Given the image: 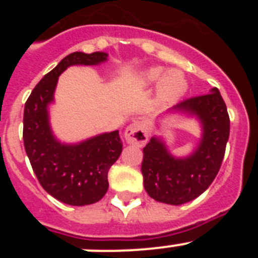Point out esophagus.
<instances>
[{
  "label": "esophagus",
  "instance_id": "34e87169",
  "mask_svg": "<svg viewBox=\"0 0 258 258\" xmlns=\"http://www.w3.org/2000/svg\"><path fill=\"white\" fill-rule=\"evenodd\" d=\"M125 140L127 143L143 146L149 140V124L145 120H137L125 131Z\"/></svg>",
  "mask_w": 258,
  "mask_h": 258
}]
</instances>
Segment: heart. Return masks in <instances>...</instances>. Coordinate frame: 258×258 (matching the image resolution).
Masks as SVG:
<instances>
[{
	"label": "heart",
	"mask_w": 258,
	"mask_h": 258,
	"mask_svg": "<svg viewBox=\"0 0 258 258\" xmlns=\"http://www.w3.org/2000/svg\"><path fill=\"white\" fill-rule=\"evenodd\" d=\"M141 80L145 85L160 83L159 94L161 99L166 102H172L179 98L187 89V81L184 79L183 74L177 70L164 72V68L161 67L150 68L142 75Z\"/></svg>",
	"instance_id": "obj_1"
}]
</instances>
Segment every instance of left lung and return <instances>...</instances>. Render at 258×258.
Returning <instances> with one entry per match:
<instances>
[{
    "label": "left lung",
    "mask_w": 258,
    "mask_h": 258,
    "mask_svg": "<svg viewBox=\"0 0 258 258\" xmlns=\"http://www.w3.org/2000/svg\"><path fill=\"white\" fill-rule=\"evenodd\" d=\"M174 108L200 118L203 138L199 147L191 156L174 159L163 142L151 138L143 149L141 170L152 199L181 206L202 195L216 178L229 140L230 117L217 88L209 94L187 98Z\"/></svg>",
    "instance_id": "1"
}]
</instances>
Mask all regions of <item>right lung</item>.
Here are the masks:
<instances>
[{"mask_svg": "<svg viewBox=\"0 0 258 258\" xmlns=\"http://www.w3.org/2000/svg\"><path fill=\"white\" fill-rule=\"evenodd\" d=\"M106 59V52H72L40 80L24 106L23 141L32 169L44 190L68 206H88L104 197L108 190L107 174L121 154L122 145L118 131L80 145H60L50 131L47 104L66 68L98 64Z\"/></svg>", "mask_w": 258, "mask_h": 258, "instance_id": "add662e5", "label": "right lung"}]
</instances>
